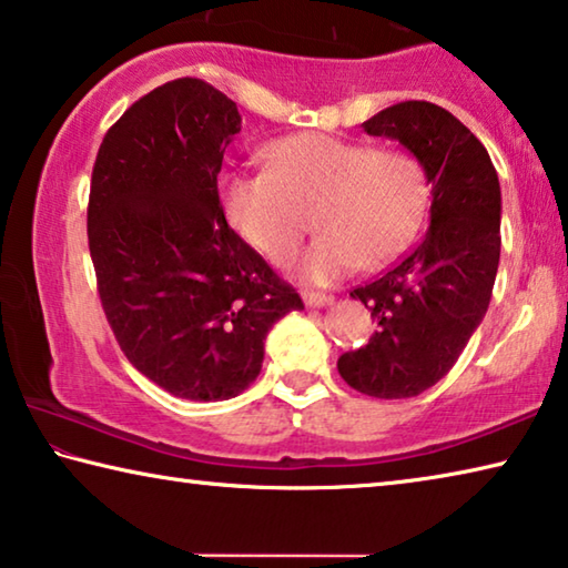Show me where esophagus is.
<instances>
[{"instance_id":"obj_1","label":"esophagus","mask_w":568,"mask_h":568,"mask_svg":"<svg viewBox=\"0 0 568 568\" xmlns=\"http://www.w3.org/2000/svg\"><path fill=\"white\" fill-rule=\"evenodd\" d=\"M303 301H305V305H311V307H323V305L331 303V295L313 293V291H303Z\"/></svg>"}]
</instances>
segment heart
I'll return each instance as SVG.
<instances>
[{
    "instance_id": "obj_1",
    "label": "heart",
    "mask_w": 568,
    "mask_h": 568,
    "mask_svg": "<svg viewBox=\"0 0 568 568\" xmlns=\"http://www.w3.org/2000/svg\"><path fill=\"white\" fill-rule=\"evenodd\" d=\"M265 165L267 172L225 178V215L273 263L295 253L313 215L321 235L295 265L303 281L328 283L358 265H386L426 213V170L408 150L301 132L275 140Z\"/></svg>"
}]
</instances>
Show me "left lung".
<instances>
[{
  "mask_svg": "<svg viewBox=\"0 0 568 568\" xmlns=\"http://www.w3.org/2000/svg\"><path fill=\"white\" fill-rule=\"evenodd\" d=\"M363 130L398 140L430 182L426 237L351 295L376 333L338 358L351 388L373 398H413L446 376L484 321L501 255V187L486 148L434 102L408 100L373 114Z\"/></svg>",
  "mask_w": 568,
  "mask_h": 568,
  "instance_id": "left-lung-1",
  "label": "left lung"
}]
</instances>
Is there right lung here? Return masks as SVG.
<instances>
[{
  "label": "right lung",
  "instance_id": "right-lung-1",
  "mask_svg": "<svg viewBox=\"0 0 568 568\" xmlns=\"http://www.w3.org/2000/svg\"><path fill=\"white\" fill-rule=\"evenodd\" d=\"M237 132L233 100L180 77L112 124L92 168L88 240L104 318L142 376L187 400L243 393L267 331L303 307L225 220L217 175Z\"/></svg>",
  "mask_w": 568,
  "mask_h": 568
}]
</instances>
